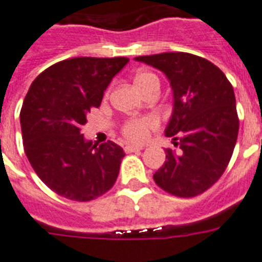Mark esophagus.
Instances as JSON below:
<instances>
[{
  "mask_svg": "<svg viewBox=\"0 0 262 262\" xmlns=\"http://www.w3.org/2000/svg\"><path fill=\"white\" fill-rule=\"evenodd\" d=\"M124 149L126 153H136V151L142 150L144 148H142V146H135V145H126Z\"/></svg>",
  "mask_w": 262,
  "mask_h": 262,
  "instance_id": "obj_1",
  "label": "esophagus"
}]
</instances>
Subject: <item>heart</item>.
I'll return each mask as SVG.
<instances>
[{"instance_id": "heart-1", "label": "heart", "mask_w": 262, "mask_h": 262, "mask_svg": "<svg viewBox=\"0 0 262 262\" xmlns=\"http://www.w3.org/2000/svg\"><path fill=\"white\" fill-rule=\"evenodd\" d=\"M135 83L140 92H144L151 85H160V80L155 73L150 72H141L135 78ZM158 127V120L153 116H144L127 120L122 127L121 133L130 142H144L150 136V133Z\"/></svg>"}]
</instances>
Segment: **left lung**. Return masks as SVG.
I'll return each instance as SVG.
<instances>
[{"mask_svg": "<svg viewBox=\"0 0 262 262\" xmlns=\"http://www.w3.org/2000/svg\"><path fill=\"white\" fill-rule=\"evenodd\" d=\"M170 81L173 114L165 130L179 150L166 149V161L155 182L177 197H195L225 172L238 136L239 121L232 83L210 61L190 53L136 57Z\"/></svg>", "mask_w": 262, "mask_h": 262, "instance_id": "obj_1", "label": "left lung"}]
</instances>
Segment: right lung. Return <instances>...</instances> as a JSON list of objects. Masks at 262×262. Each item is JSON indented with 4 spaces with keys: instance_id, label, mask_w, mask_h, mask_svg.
<instances>
[{
    "instance_id": "add662e5",
    "label": "right lung",
    "mask_w": 262,
    "mask_h": 262,
    "mask_svg": "<svg viewBox=\"0 0 262 262\" xmlns=\"http://www.w3.org/2000/svg\"><path fill=\"white\" fill-rule=\"evenodd\" d=\"M126 57H77L37 77L24 100L19 121L24 149L41 181L73 201L96 200L114 185L125 153L113 141L93 145L81 127L98 107Z\"/></svg>"
}]
</instances>
